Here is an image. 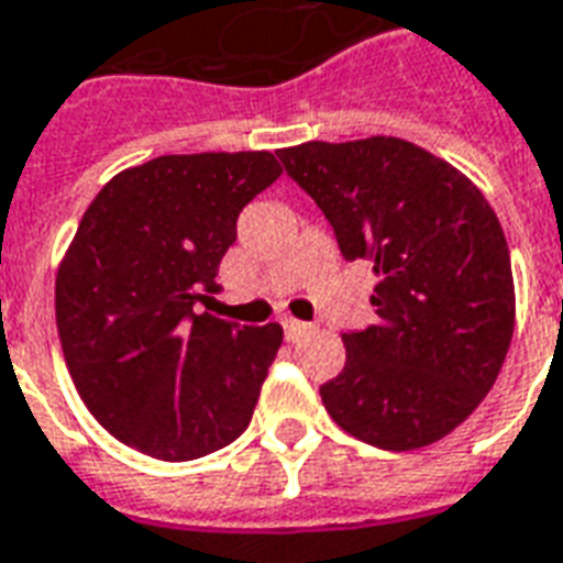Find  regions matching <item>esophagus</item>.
Masks as SVG:
<instances>
[{"mask_svg":"<svg viewBox=\"0 0 563 563\" xmlns=\"http://www.w3.org/2000/svg\"><path fill=\"white\" fill-rule=\"evenodd\" d=\"M282 327H285L287 341H297L299 335H306V332H311V323H302V320H294V317H290V320H285Z\"/></svg>","mask_w":563,"mask_h":563,"instance_id":"esophagus-1","label":"esophagus"}]
</instances>
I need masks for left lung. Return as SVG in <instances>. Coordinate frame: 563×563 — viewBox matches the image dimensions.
<instances>
[{
    "label": "left lung",
    "instance_id": "obj_1",
    "mask_svg": "<svg viewBox=\"0 0 563 563\" xmlns=\"http://www.w3.org/2000/svg\"><path fill=\"white\" fill-rule=\"evenodd\" d=\"M278 159L374 266L377 323L341 335L344 371L320 386L341 430L386 451L433 445L505 365L517 294L505 231L460 168L397 136L302 142Z\"/></svg>",
    "mask_w": 563,
    "mask_h": 563
}]
</instances>
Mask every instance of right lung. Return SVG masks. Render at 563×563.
<instances>
[{"mask_svg": "<svg viewBox=\"0 0 563 563\" xmlns=\"http://www.w3.org/2000/svg\"><path fill=\"white\" fill-rule=\"evenodd\" d=\"M282 175L269 151L166 154L118 172L56 273V327L88 412L147 457L184 463L252 421L282 327L192 306L219 290L240 210Z\"/></svg>", "mask_w": 563, "mask_h": 563, "instance_id": "1", "label": "right lung"}]
</instances>
